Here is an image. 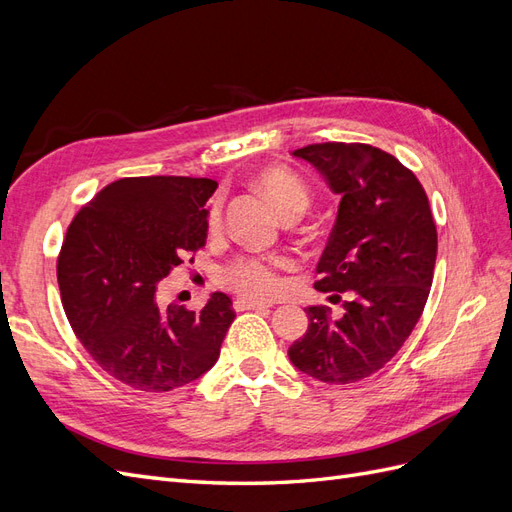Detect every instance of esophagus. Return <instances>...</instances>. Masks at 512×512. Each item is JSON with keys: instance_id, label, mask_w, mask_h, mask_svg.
Returning a JSON list of instances; mask_svg holds the SVG:
<instances>
[{"instance_id": "esophagus-1", "label": "esophagus", "mask_w": 512, "mask_h": 512, "mask_svg": "<svg viewBox=\"0 0 512 512\" xmlns=\"http://www.w3.org/2000/svg\"><path fill=\"white\" fill-rule=\"evenodd\" d=\"M267 307H271V305L258 303V301H252V299H237L235 301L237 312H245V309H267Z\"/></svg>"}]
</instances>
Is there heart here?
<instances>
[{
	"instance_id": "obj_1",
	"label": "heart",
	"mask_w": 512,
	"mask_h": 512,
	"mask_svg": "<svg viewBox=\"0 0 512 512\" xmlns=\"http://www.w3.org/2000/svg\"><path fill=\"white\" fill-rule=\"evenodd\" d=\"M256 190L267 203L280 213V218L286 215H303L309 207V190L307 185L294 177L284 168H269L260 173L254 181ZM222 218V209L215 203L209 211V228H218ZM220 280L224 286L237 290L243 297L250 299H269L280 290L282 277L277 273V265L271 260L262 258H237L235 262L222 271Z\"/></svg>"
}]
</instances>
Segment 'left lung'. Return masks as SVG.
<instances>
[{
    "label": "left lung",
    "instance_id": "obj_1",
    "mask_svg": "<svg viewBox=\"0 0 512 512\" xmlns=\"http://www.w3.org/2000/svg\"><path fill=\"white\" fill-rule=\"evenodd\" d=\"M292 156L339 196L316 288L346 301L342 318L305 309L309 324L288 348L290 363L327 384L359 382L393 359L423 314L438 254L429 200L412 170L371 145H307Z\"/></svg>",
    "mask_w": 512,
    "mask_h": 512
}]
</instances>
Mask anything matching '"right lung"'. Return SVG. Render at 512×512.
Returning <instances> with one entry per match:
<instances>
[{"label":"right lung","instance_id":"add662e5","mask_svg":"<svg viewBox=\"0 0 512 512\" xmlns=\"http://www.w3.org/2000/svg\"><path fill=\"white\" fill-rule=\"evenodd\" d=\"M215 188L192 177L119 179L68 226L57 282L70 327L108 376L136 391L166 393L207 374L235 320L224 292L200 312L158 301L164 277L205 245Z\"/></svg>","mask_w":512,"mask_h":512}]
</instances>
